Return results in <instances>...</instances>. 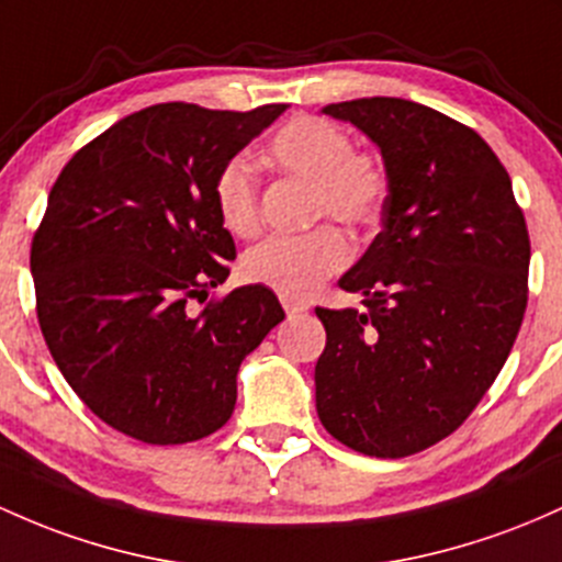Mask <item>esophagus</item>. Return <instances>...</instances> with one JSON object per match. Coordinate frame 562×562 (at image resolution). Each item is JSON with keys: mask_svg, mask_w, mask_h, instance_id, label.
I'll return each instance as SVG.
<instances>
[{"mask_svg": "<svg viewBox=\"0 0 562 562\" xmlns=\"http://www.w3.org/2000/svg\"><path fill=\"white\" fill-rule=\"evenodd\" d=\"M282 310H285L288 314H301V312H306V304H304V301L282 299Z\"/></svg>", "mask_w": 562, "mask_h": 562, "instance_id": "esophagus-1", "label": "esophagus"}]
</instances>
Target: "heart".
<instances>
[{
    "label": "heart",
    "instance_id": "obj_1",
    "mask_svg": "<svg viewBox=\"0 0 562 562\" xmlns=\"http://www.w3.org/2000/svg\"><path fill=\"white\" fill-rule=\"evenodd\" d=\"M277 172L312 187L314 221L333 218L349 229L379 224L390 202V168L375 151L355 149L347 127L325 116L301 114L267 144ZM213 202L224 229L234 237L258 232V172L245 154H234L213 178ZM351 250L336 226H319L301 237H271L243 256L239 271L252 285L282 299L304 301L328 277L347 267Z\"/></svg>",
    "mask_w": 562,
    "mask_h": 562
}]
</instances>
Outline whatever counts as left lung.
Instances as JSON below:
<instances>
[{"mask_svg":"<svg viewBox=\"0 0 562 562\" xmlns=\"http://www.w3.org/2000/svg\"><path fill=\"white\" fill-rule=\"evenodd\" d=\"M323 114L379 146L392 189L384 229L338 280L362 310H317V416L351 451L403 459L459 429L507 362L531 239L509 172L472 127L403 98Z\"/></svg>","mask_w":562,"mask_h":562,"instance_id":"1","label":"left lung"}]
</instances>
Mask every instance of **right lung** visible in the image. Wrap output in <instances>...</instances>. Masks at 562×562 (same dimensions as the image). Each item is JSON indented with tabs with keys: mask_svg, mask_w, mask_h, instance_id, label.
I'll use <instances>...</instances> for the list:
<instances>
[{
	"mask_svg": "<svg viewBox=\"0 0 562 562\" xmlns=\"http://www.w3.org/2000/svg\"><path fill=\"white\" fill-rule=\"evenodd\" d=\"M285 109L157 103L92 138L53 183L31 243L36 317L71 390L122 435L181 446L224 427L239 362L285 317L261 285L189 306L237 258L215 172Z\"/></svg>",
	"mask_w": 562,
	"mask_h": 562,
	"instance_id": "right-lung-1",
	"label": "right lung"
}]
</instances>
